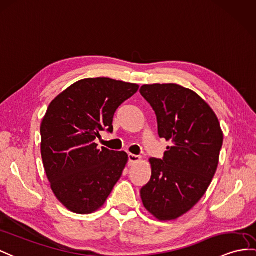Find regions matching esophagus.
<instances>
[{
    "mask_svg": "<svg viewBox=\"0 0 256 256\" xmlns=\"http://www.w3.org/2000/svg\"><path fill=\"white\" fill-rule=\"evenodd\" d=\"M140 160H141L140 155H134V154H132V153L128 154V160H129L130 165L136 163V162H139Z\"/></svg>",
    "mask_w": 256,
    "mask_h": 256,
    "instance_id": "obj_1",
    "label": "esophagus"
}]
</instances>
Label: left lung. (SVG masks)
Segmentation results:
<instances>
[{
  "label": "left lung",
  "instance_id": "8db88e82",
  "mask_svg": "<svg viewBox=\"0 0 256 256\" xmlns=\"http://www.w3.org/2000/svg\"><path fill=\"white\" fill-rule=\"evenodd\" d=\"M140 93L155 112L160 138L172 142L163 160H150L152 176L141 188V198L160 220H176L201 200L210 184L222 132L213 110L196 92L175 84H155L142 86Z\"/></svg>",
  "mask_w": 256,
  "mask_h": 256
}]
</instances>
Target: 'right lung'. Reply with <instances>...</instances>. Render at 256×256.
I'll return each mask as SVG.
<instances>
[{"label":"right lung","mask_w":256,"mask_h":256,"mask_svg":"<svg viewBox=\"0 0 256 256\" xmlns=\"http://www.w3.org/2000/svg\"><path fill=\"white\" fill-rule=\"evenodd\" d=\"M139 86L110 78L72 84L48 105L43 118L41 155L56 198L78 214L106 201L128 160L124 151L98 148L102 132H113V118Z\"/></svg>","instance_id":"add662e5"}]
</instances>
